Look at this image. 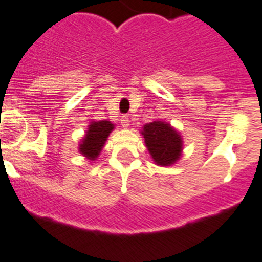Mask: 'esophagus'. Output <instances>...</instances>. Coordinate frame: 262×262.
<instances>
[{
    "mask_svg": "<svg viewBox=\"0 0 262 262\" xmlns=\"http://www.w3.org/2000/svg\"><path fill=\"white\" fill-rule=\"evenodd\" d=\"M121 125H123V128H128V126L130 125V121H129L128 116L124 115L123 118H121Z\"/></svg>",
    "mask_w": 262,
    "mask_h": 262,
    "instance_id": "1",
    "label": "esophagus"
}]
</instances>
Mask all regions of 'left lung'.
<instances>
[{
  "instance_id": "obj_1",
  "label": "left lung",
  "mask_w": 262,
  "mask_h": 262,
  "mask_svg": "<svg viewBox=\"0 0 262 262\" xmlns=\"http://www.w3.org/2000/svg\"><path fill=\"white\" fill-rule=\"evenodd\" d=\"M141 134L152 160L159 166H171L182 157V136L166 121L155 120L146 124Z\"/></svg>"
}]
</instances>
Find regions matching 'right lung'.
Here are the masks:
<instances>
[{
	"instance_id": "add662e5",
	"label": "right lung",
	"mask_w": 262,
	"mask_h": 262,
	"mask_svg": "<svg viewBox=\"0 0 262 262\" xmlns=\"http://www.w3.org/2000/svg\"><path fill=\"white\" fill-rule=\"evenodd\" d=\"M115 128V124L108 120H98L91 121L85 130L84 137L80 139L78 151L88 159L90 161L97 160L98 155L102 151L108 136Z\"/></svg>"
}]
</instances>
